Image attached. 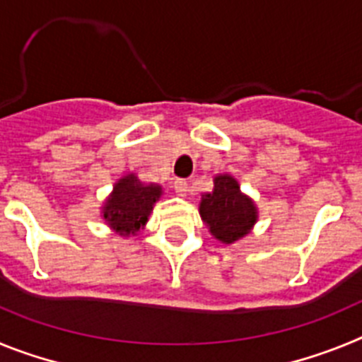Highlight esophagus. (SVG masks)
Wrapping results in <instances>:
<instances>
[{
  "label": "esophagus",
  "mask_w": 362,
  "mask_h": 362,
  "mask_svg": "<svg viewBox=\"0 0 362 362\" xmlns=\"http://www.w3.org/2000/svg\"><path fill=\"white\" fill-rule=\"evenodd\" d=\"M174 190L177 196H187L188 183L185 181V179H177V181H174Z\"/></svg>",
  "instance_id": "34e87169"
}]
</instances>
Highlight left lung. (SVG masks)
Listing matches in <instances>:
<instances>
[{
  "label": "left lung",
  "instance_id": "left-lung-1",
  "mask_svg": "<svg viewBox=\"0 0 362 362\" xmlns=\"http://www.w3.org/2000/svg\"><path fill=\"white\" fill-rule=\"evenodd\" d=\"M199 216L214 239L233 245L254 230L259 210L254 199L241 190L238 179L230 174H217L212 192L201 196Z\"/></svg>",
  "mask_w": 362,
  "mask_h": 362
}]
</instances>
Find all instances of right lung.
Wrapping results in <instances>:
<instances>
[{
    "label": "right lung",
    "instance_id": "right-lung-1",
    "mask_svg": "<svg viewBox=\"0 0 362 362\" xmlns=\"http://www.w3.org/2000/svg\"><path fill=\"white\" fill-rule=\"evenodd\" d=\"M163 187L143 183L134 172L117 179L101 204V217L121 238H130L145 230L153 206L161 199Z\"/></svg>",
    "mask_w": 362,
    "mask_h": 362
}]
</instances>
